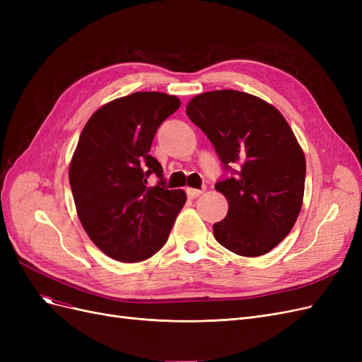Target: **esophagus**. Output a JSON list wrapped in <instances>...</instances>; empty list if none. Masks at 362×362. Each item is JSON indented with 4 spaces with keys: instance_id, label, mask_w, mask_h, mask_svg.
I'll use <instances>...</instances> for the list:
<instances>
[{
    "instance_id": "obj_1",
    "label": "esophagus",
    "mask_w": 362,
    "mask_h": 362,
    "mask_svg": "<svg viewBox=\"0 0 362 362\" xmlns=\"http://www.w3.org/2000/svg\"><path fill=\"white\" fill-rule=\"evenodd\" d=\"M185 193H187V196L190 199H196L198 196H201L204 193V190H199V189H187L185 190Z\"/></svg>"
}]
</instances>
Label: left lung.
Returning a JSON list of instances; mask_svg holds the SVG:
<instances>
[{
	"mask_svg": "<svg viewBox=\"0 0 362 362\" xmlns=\"http://www.w3.org/2000/svg\"><path fill=\"white\" fill-rule=\"evenodd\" d=\"M189 119L213 144L225 170L216 190L228 214L213 225L214 238L242 257L267 254L288 235L305 189V156L275 107L238 90L194 96Z\"/></svg>",
	"mask_w": 362,
	"mask_h": 362,
	"instance_id": "obj_1",
	"label": "left lung"
}]
</instances>
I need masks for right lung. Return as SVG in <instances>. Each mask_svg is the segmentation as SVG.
Listing matches in <instances>:
<instances>
[{
	"instance_id": "add662e5",
	"label": "right lung",
	"mask_w": 362,
	"mask_h": 362,
	"mask_svg": "<svg viewBox=\"0 0 362 362\" xmlns=\"http://www.w3.org/2000/svg\"><path fill=\"white\" fill-rule=\"evenodd\" d=\"M180 105L166 93H131L96 110L80 136L69 168L76 213L92 242L116 261L158 252L187 199L166 187L161 164L149 156L158 127ZM151 174L156 186L147 182Z\"/></svg>"
}]
</instances>
